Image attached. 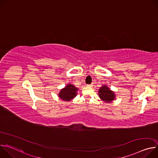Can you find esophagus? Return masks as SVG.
I'll use <instances>...</instances> for the list:
<instances>
[{
    "instance_id": "34e87169",
    "label": "esophagus",
    "mask_w": 158,
    "mask_h": 158,
    "mask_svg": "<svg viewBox=\"0 0 158 158\" xmlns=\"http://www.w3.org/2000/svg\"><path fill=\"white\" fill-rule=\"evenodd\" d=\"M93 85V84H87V87H92Z\"/></svg>"
}]
</instances>
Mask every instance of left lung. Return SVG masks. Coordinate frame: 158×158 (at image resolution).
Instances as JSON below:
<instances>
[{
	"label": "left lung",
	"instance_id": "8db88e82",
	"mask_svg": "<svg viewBox=\"0 0 158 158\" xmlns=\"http://www.w3.org/2000/svg\"><path fill=\"white\" fill-rule=\"evenodd\" d=\"M99 96L102 100L106 102H110L113 101L115 97L114 93L110 91L106 85H103L99 89Z\"/></svg>",
	"mask_w": 158,
	"mask_h": 158
}]
</instances>
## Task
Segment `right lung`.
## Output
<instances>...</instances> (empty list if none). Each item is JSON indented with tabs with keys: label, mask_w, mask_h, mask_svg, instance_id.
I'll return each instance as SVG.
<instances>
[{
	"label": "right lung",
	"mask_w": 158,
	"mask_h": 158,
	"mask_svg": "<svg viewBox=\"0 0 158 158\" xmlns=\"http://www.w3.org/2000/svg\"><path fill=\"white\" fill-rule=\"evenodd\" d=\"M77 88L72 84H68L64 89L61 90L59 96L63 101H71L76 96Z\"/></svg>",
	"instance_id": "1"
}]
</instances>
